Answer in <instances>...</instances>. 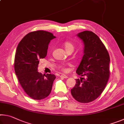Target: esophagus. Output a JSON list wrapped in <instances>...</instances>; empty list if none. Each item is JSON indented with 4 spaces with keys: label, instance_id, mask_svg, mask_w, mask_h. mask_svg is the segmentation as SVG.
<instances>
[{
    "label": "esophagus",
    "instance_id": "34e87169",
    "mask_svg": "<svg viewBox=\"0 0 124 124\" xmlns=\"http://www.w3.org/2000/svg\"><path fill=\"white\" fill-rule=\"evenodd\" d=\"M60 77L61 78H68V76L64 74H62Z\"/></svg>",
    "mask_w": 124,
    "mask_h": 124
}]
</instances>
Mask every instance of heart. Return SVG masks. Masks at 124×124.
<instances>
[{
	"instance_id": "obj_1",
	"label": "heart",
	"mask_w": 124,
	"mask_h": 124,
	"mask_svg": "<svg viewBox=\"0 0 124 124\" xmlns=\"http://www.w3.org/2000/svg\"><path fill=\"white\" fill-rule=\"evenodd\" d=\"M64 46L66 51H67V50H74V46H73V45L72 43H70V42H66V43L64 44ZM58 67H59V68H60L62 70H63V71L67 70L66 65L64 64L60 65Z\"/></svg>"
}]
</instances>
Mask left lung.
I'll list each match as a JSON object with an SVG mask.
<instances>
[{
    "label": "left lung",
    "mask_w": 124,
    "mask_h": 124,
    "mask_svg": "<svg viewBox=\"0 0 124 124\" xmlns=\"http://www.w3.org/2000/svg\"><path fill=\"white\" fill-rule=\"evenodd\" d=\"M84 44V55L76 73L81 78L76 79L71 94L80 103H89L99 97L109 77L110 57L106 47L97 35L91 31L78 33Z\"/></svg>",
    "instance_id": "1"
}]
</instances>
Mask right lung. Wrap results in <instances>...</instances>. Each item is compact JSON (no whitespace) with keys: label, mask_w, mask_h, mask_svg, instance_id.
Returning a JSON list of instances; mask_svg holds the SVG:
<instances>
[{"label":"right lung","mask_w":124,"mask_h":124,"mask_svg":"<svg viewBox=\"0 0 124 124\" xmlns=\"http://www.w3.org/2000/svg\"><path fill=\"white\" fill-rule=\"evenodd\" d=\"M56 38L51 33L37 31L27 34L18 44L14 68L20 85L31 98L43 100L51 93L56 76L38 72L39 61L47 55L50 42Z\"/></svg>","instance_id":"right-lung-1"}]
</instances>
